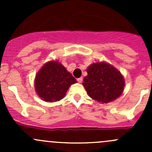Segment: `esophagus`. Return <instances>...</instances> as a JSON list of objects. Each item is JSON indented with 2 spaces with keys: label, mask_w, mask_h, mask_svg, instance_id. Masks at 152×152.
<instances>
[{
  "label": "esophagus",
  "mask_w": 152,
  "mask_h": 152,
  "mask_svg": "<svg viewBox=\"0 0 152 152\" xmlns=\"http://www.w3.org/2000/svg\"><path fill=\"white\" fill-rule=\"evenodd\" d=\"M82 81H83V78L82 77H80L79 78V79H77V82H79V83H82Z\"/></svg>",
  "instance_id": "34e87169"
}]
</instances>
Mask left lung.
I'll return each instance as SVG.
<instances>
[{
  "label": "left lung",
  "mask_w": 152,
  "mask_h": 152,
  "mask_svg": "<svg viewBox=\"0 0 152 152\" xmlns=\"http://www.w3.org/2000/svg\"><path fill=\"white\" fill-rule=\"evenodd\" d=\"M87 72L82 85L94 100L109 103L123 93L125 85L123 76L112 65L105 62L92 64Z\"/></svg>",
  "instance_id": "1"
}]
</instances>
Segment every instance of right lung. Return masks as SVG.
<instances>
[{"label": "right lung", "mask_w": 152, "mask_h": 152, "mask_svg": "<svg viewBox=\"0 0 152 152\" xmlns=\"http://www.w3.org/2000/svg\"><path fill=\"white\" fill-rule=\"evenodd\" d=\"M76 80L65 67L56 61L45 64L37 74L36 92L45 102H57L63 99L67 89Z\"/></svg>", "instance_id": "1"}]
</instances>
